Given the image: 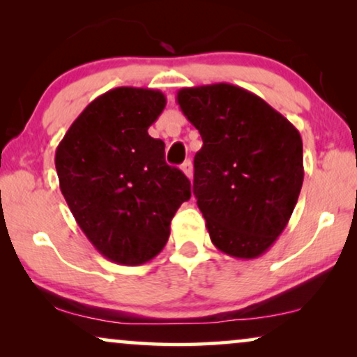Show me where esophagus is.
Returning <instances> with one entry per match:
<instances>
[{"label":"esophagus","instance_id":"obj_1","mask_svg":"<svg viewBox=\"0 0 357 357\" xmlns=\"http://www.w3.org/2000/svg\"><path fill=\"white\" fill-rule=\"evenodd\" d=\"M182 172L187 175L188 178L193 177V164H192V160H185V162L182 164Z\"/></svg>","mask_w":357,"mask_h":357}]
</instances>
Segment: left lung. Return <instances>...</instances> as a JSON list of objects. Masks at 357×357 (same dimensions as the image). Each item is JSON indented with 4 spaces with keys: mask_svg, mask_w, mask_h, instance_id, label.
<instances>
[{
    "mask_svg": "<svg viewBox=\"0 0 357 357\" xmlns=\"http://www.w3.org/2000/svg\"><path fill=\"white\" fill-rule=\"evenodd\" d=\"M177 102L203 139L193 193L211 242L234 258L260 257L299 198V131L261 97L227 82L183 87Z\"/></svg>",
    "mask_w": 357,
    "mask_h": 357,
    "instance_id": "8db88e82",
    "label": "left lung"
}]
</instances>
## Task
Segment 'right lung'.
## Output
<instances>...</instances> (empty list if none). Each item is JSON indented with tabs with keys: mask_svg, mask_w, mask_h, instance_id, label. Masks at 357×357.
Listing matches in <instances>:
<instances>
[{
	"mask_svg": "<svg viewBox=\"0 0 357 357\" xmlns=\"http://www.w3.org/2000/svg\"><path fill=\"white\" fill-rule=\"evenodd\" d=\"M164 107L160 91L115 87L81 112L56 148L60 190L77 226L119 265L153 260L192 197L190 180L165 162L164 141L148 133Z\"/></svg>",
	"mask_w": 357,
	"mask_h": 357,
	"instance_id": "1",
	"label": "right lung"
}]
</instances>
